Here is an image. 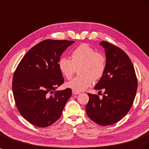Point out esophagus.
<instances>
[{
  "label": "esophagus",
  "instance_id": "esophagus-1",
  "mask_svg": "<svg viewBox=\"0 0 149 149\" xmlns=\"http://www.w3.org/2000/svg\"><path fill=\"white\" fill-rule=\"evenodd\" d=\"M72 93H73V95H78V94H79L80 93H79V92H77V91L73 90V91H72Z\"/></svg>",
  "mask_w": 149,
  "mask_h": 149
}]
</instances>
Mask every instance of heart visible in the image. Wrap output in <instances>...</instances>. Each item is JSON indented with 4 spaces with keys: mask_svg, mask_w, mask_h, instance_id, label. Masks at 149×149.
I'll return each mask as SVG.
<instances>
[{
    "mask_svg": "<svg viewBox=\"0 0 149 149\" xmlns=\"http://www.w3.org/2000/svg\"><path fill=\"white\" fill-rule=\"evenodd\" d=\"M81 66L78 76L67 83L66 86L77 92L83 91L90 87L93 79L101 78L107 66V59L102 53L96 52L88 44H81L71 53V59L62 57L58 61V68L61 74L70 79L74 74L76 68Z\"/></svg>",
    "mask_w": 149,
    "mask_h": 149,
    "instance_id": "b5f03b06",
    "label": "heart"
}]
</instances>
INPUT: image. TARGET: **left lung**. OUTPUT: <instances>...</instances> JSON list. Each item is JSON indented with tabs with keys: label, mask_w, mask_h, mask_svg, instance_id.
I'll use <instances>...</instances> for the list:
<instances>
[{
	"label": "left lung",
	"mask_w": 149,
	"mask_h": 149,
	"mask_svg": "<svg viewBox=\"0 0 149 149\" xmlns=\"http://www.w3.org/2000/svg\"><path fill=\"white\" fill-rule=\"evenodd\" d=\"M100 45L105 51L107 66L94 89L104 92L102 99L97 95L88 93L90 100L86 111L94 122L107 126L120 121L127 114L134 103L138 84L128 55L107 41L100 42Z\"/></svg>",
	"instance_id": "obj_1"
}]
</instances>
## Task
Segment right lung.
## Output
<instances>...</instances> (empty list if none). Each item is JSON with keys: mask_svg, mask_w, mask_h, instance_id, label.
Returning <instances> with one entry per match:
<instances>
[{"mask_svg": "<svg viewBox=\"0 0 149 149\" xmlns=\"http://www.w3.org/2000/svg\"><path fill=\"white\" fill-rule=\"evenodd\" d=\"M73 41L46 39L27 52L15 71L13 91L19 113L39 127L53 124L62 114L72 91H56L64 83L58 68L61 54Z\"/></svg>", "mask_w": 149, "mask_h": 149, "instance_id": "add662e5", "label": "right lung"}]
</instances>
